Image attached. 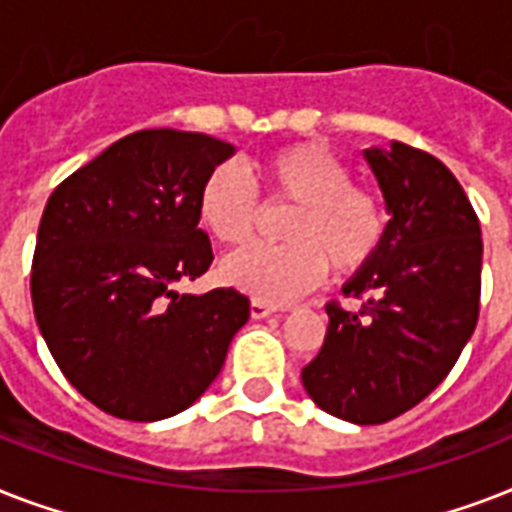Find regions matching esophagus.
Segmentation results:
<instances>
[{
  "label": "esophagus",
  "mask_w": 512,
  "mask_h": 512,
  "mask_svg": "<svg viewBox=\"0 0 512 512\" xmlns=\"http://www.w3.org/2000/svg\"><path fill=\"white\" fill-rule=\"evenodd\" d=\"M249 313H252V319H268V316H273V313H276V305H268V303H263V300H252V305H249Z\"/></svg>",
  "instance_id": "1"
}]
</instances>
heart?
<instances>
[{
    "label": "heart",
    "instance_id": "obj_1",
    "mask_svg": "<svg viewBox=\"0 0 512 512\" xmlns=\"http://www.w3.org/2000/svg\"><path fill=\"white\" fill-rule=\"evenodd\" d=\"M255 172L273 204L295 212L281 228L284 247H252L225 257L220 279L244 295L281 305L319 287L332 268L353 273L364 268L385 239L380 199L353 185L348 164L321 143H295L271 151ZM199 220L225 247L252 241L260 209L249 183L236 167L220 164L204 177Z\"/></svg>",
    "mask_w": 512,
    "mask_h": 512
}]
</instances>
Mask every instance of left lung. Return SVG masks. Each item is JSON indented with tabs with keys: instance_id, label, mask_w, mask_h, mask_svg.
<instances>
[{
	"instance_id": "1",
	"label": "left lung",
	"mask_w": 512,
	"mask_h": 512,
	"mask_svg": "<svg viewBox=\"0 0 512 512\" xmlns=\"http://www.w3.org/2000/svg\"><path fill=\"white\" fill-rule=\"evenodd\" d=\"M385 199V239L342 295L364 311L327 305L319 356L303 388L319 409L380 425L441 385L468 345L481 297V225L457 177L436 156L390 140L364 148Z\"/></svg>"
}]
</instances>
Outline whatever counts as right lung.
I'll return each mask as SVG.
<instances>
[{
  "mask_svg": "<svg viewBox=\"0 0 512 512\" xmlns=\"http://www.w3.org/2000/svg\"><path fill=\"white\" fill-rule=\"evenodd\" d=\"M236 146L201 132L140 130L52 191L36 233L31 300L66 380L103 412L167 420L204 396L249 300L233 287L180 295L212 244L199 191Z\"/></svg>",
  "mask_w": 512,
  "mask_h": 512,
  "instance_id": "add662e5",
  "label": "right lung"
}]
</instances>
